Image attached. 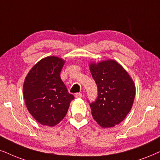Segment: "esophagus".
<instances>
[{"label": "esophagus", "instance_id": "34e87169", "mask_svg": "<svg viewBox=\"0 0 160 160\" xmlns=\"http://www.w3.org/2000/svg\"><path fill=\"white\" fill-rule=\"evenodd\" d=\"M75 96H76V98H82V94L81 92H77V93L75 94Z\"/></svg>", "mask_w": 160, "mask_h": 160}]
</instances>
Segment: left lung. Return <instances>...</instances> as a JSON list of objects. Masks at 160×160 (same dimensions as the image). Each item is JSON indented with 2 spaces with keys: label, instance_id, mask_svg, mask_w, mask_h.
Returning a JSON list of instances; mask_svg holds the SVG:
<instances>
[{
  "label": "left lung",
  "instance_id": "obj_1",
  "mask_svg": "<svg viewBox=\"0 0 160 160\" xmlns=\"http://www.w3.org/2000/svg\"><path fill=\"white\" fill-rule=\"evenodd\" d=\"M98 96L90 103L93 119L102 128L119 124L131 110L136 88L126 70L113 60L90 65ZM89 102V101H88Z\"/></svg>",
  "mask_w": 160,
  "mask_h": 160
}]
</instances>
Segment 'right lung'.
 Instances as JSON below:
<instances>
[{
    "instance_id": "1",
    "label": "right lung",
    "mask_w": 160,
    "mask_h": 160,
    "mask_svg": "<svg viewBox=\"0 0 160 160\" xmlns=\"http://www.w3.org/2000/svg\"><path fill=\"white\" fill-rule=\"evenodd\" d=\"M64 61L56 56L41 59L23 83V96L29 113L43 125H56L66 116L74 96L61 79Z\"/></svg>"
}]
</instances>
